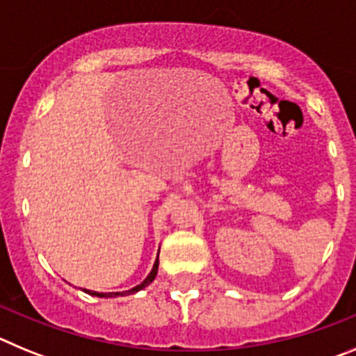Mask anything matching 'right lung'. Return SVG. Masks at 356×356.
Masks as SVG:
<instances>
[{"mask_svg": "<svg viewBox=\"0 0 356 356\" xmlns=\"http://www.w3.org/2000/svg\"><path fill=\"white\" fill-rule=\"evenodd\" d=\"M156 273H159V257H156L155 266H153V269H151V273H149V275H147V278L144 280V282H143V284H140V285H137V287L130 289V291H124V292H94V291H87V289H83V291L87 292V294H90V296H97V298H118V296L134 294V292H139L140 289L147 287V285H149L151 282H153V280H155Z\"/></svg>", "mask_w": 356, "mask_h": 356, "instance_id": "right-lung-1", "label": "right lung"}]
</instances>
